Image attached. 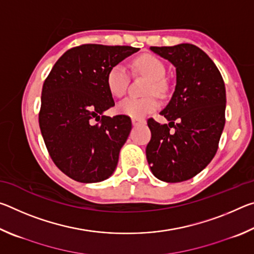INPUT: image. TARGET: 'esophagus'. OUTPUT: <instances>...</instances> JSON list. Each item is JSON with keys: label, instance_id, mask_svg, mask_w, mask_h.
I'll use <instances>...</instances> for the list:
<instances>
[{"label": "esophagus", "instance_id": "1", "mask_svg": "<svg viewBox=\"0 0 254 254\" xmlns=\"http://www.w3.org/2000/svg\"><path fill=\"white\" fill-rule=\"evenodd\" d=\"M145 121L144 120H142V119H135V118H132V124L133 126H139V124H142V123H144Z\"/></svg>", "mask_w": 254, "mask_h": 254}]
</instances>
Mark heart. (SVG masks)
Wrapping results in <instances>:
<instances>
[{"label": "heart", "mask_w": 254, "mask_h": 254, "mask_svg": "<svg viewBox=\"0 0 254 254\" xmlns=\"http://www.w3.org/2000/svg\"><path fill=\"white\" fill-rule=\"evenodd\" d=\"M133 68L136 72L147 76L150 78L148 86V94H163L167 89L163 76L166 74V68L163 63L156 56L144 54L133 60ZM130 83V74L126 66L117 64L112 66L106 75V86L112 95L122 97L126 95L127 86ZM160 103L154 95L147 97H127L118 105V111L123 115L135 119H142L145 115L156 111Z\"/></svg>", "instance_id": "b5f03b06"}]
</instances>
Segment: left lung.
<instances>
[{
	"label": "left lung",
	"mask_w": 254,
	"mask_h": 254,
	"mask_svg": "<svg viewBox=\"0 0 254 254\" xmlns=\"http://www.w3.org/2000/svg\"><path fill=\"white\" fill-rule=\"evenodd\" d=\"M150 50L176 67V87L160 112L169 124L148 120L151 140L145 149L147 160L158 179L185 182L199 174L217 151L225 126L224 80L213 60L194 45Z\"/></svg>",
	"instance_id": "1"
}]
</instances>
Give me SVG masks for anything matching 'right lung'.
I'll list each match as a JSON object with an SVG mask.
<instances>
[{
	"instance_id": "1",
	"label": "right lung",
	"mask_w": 254,
	"mask_h": 254,
	"mask_svg": "<svg viewBox=\"0 0 254 254\" xmlns=\"http://www.w3.org/2000/svg\"><path fill=\"white\" fill-rule=\"evenodd\" d=\"M139 48L81 45L67 50L47 77L39 126L55 165L79 183L103 182L114 173L132 128L127 115H103L114 106L106 75Z\"/></svg>"
}]
</instances>
